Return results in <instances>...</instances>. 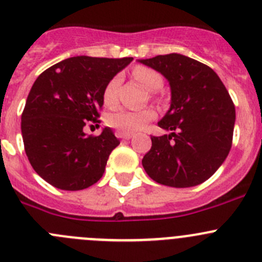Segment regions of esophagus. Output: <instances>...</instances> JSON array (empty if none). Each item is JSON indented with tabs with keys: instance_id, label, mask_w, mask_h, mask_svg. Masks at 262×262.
<instances>
[{
	"instance_id": "esophagus-1",
	"label": "esophagus",
	"mask_w": 262,
	"mask_h": 262,
	"mask_svg": "<svg viewBox=\"0 0 262 262\" xmlns=\"http://www.w3.org/2000/svg\"><path fill=\"white\" fill-rule=\"evenodd\" d=\"M117 138L118 139H123V140H128V139L133 138V134H129V133H117Z\"/></svg>"
}]
</instances>
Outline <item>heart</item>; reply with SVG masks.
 <instances>
[{
	"instance_id": "1",
	"label": "heart",
	"mask_w": 262,
	"mask_h": 262,
	"mask_svg": "<svg viewBox=\"0 0 262 262\" xmlns=\"http://www.w3.org/2000/svg\"><path fill=\"white\" fill-rule=\"evenodd\" d=\"M133 76L138 82H140L149 91H156L163 83L161 74L148 67H136ZM119 83V77L116 76L106 83L103 92L104 104L108 106L117 103V86ZM157 113L153 108H144L140 111H131L126 108H118L111 112L106 117V123L121 133H135L143 128L148 122L156 118Z\"/></svg>"
}]
</instances>
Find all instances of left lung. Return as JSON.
<instances>
[{"label":"left lung","instance_id":"8db88e82","mask_svg":"<svg viewBox=\"0 0 262 262\" xmlns=\"http://www.w3.org/2000/svg\"><path fill=\"white\" fill-rule=\"evenodd\" d=\"M170 82L171 106L158 122L170 135L151 136L143 158L149 178L172 188H190L210 179L230 151L235 106L217 74L180 54L139 60Z\"/></svg>","mask_w":262,"mask_h":262}]
</instances>
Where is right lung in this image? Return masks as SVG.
Returning <instances> with one entry per match:
<instances>
[{
  "mask_svg": "<svg viewBox=\"0 0 262 262\" xmlns=\"http://www.w3.org/2000/svg\"><path fill=\"white\" fill-rule=\"evenodd\" d=\"M131 61L74 56L39 74L21 114V135L27 157L45 181L82 190L100 180L119 140L109 127L99 136H86L83 127L100 123L104 89Z\"/></svg>",
  "mask_w": 262,
  "mask_h": 262,
  "instance_id": "1",
  "label": "right lung"
}]
</instances>
